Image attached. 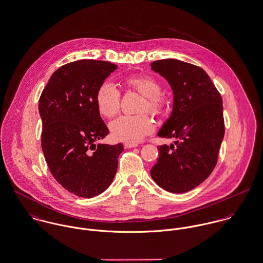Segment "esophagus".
<instances>
[{"mask_svg": "<svg viewBox=\"0 0 263 263\" xmlns=\"http://www.w3.org/2000/svg\"><path fill=\"white\" fill-rule=\"evenodd\" d=\"M124 146H125V148H133V147H136V146H137V144H136V143L126 142V143L124 144Z\"/></svg>", "mask_w": 263, "mask_h": 263, "instance_id": "obj_1", "label": "esophagus"}]
</instances>
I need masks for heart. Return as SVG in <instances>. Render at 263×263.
I'll use <instances>...</instances> for the list:
<instances>
[{
  "label": "heart",
  "instance_id": "b5f03b06",
  "mask_svg": "<svg viewBox=\"0 0 263 263\" xmlns=\"http://www.w3.org/2000/svg\"><path fill=\"white\" fill-rule=\"evenodd\" d=\"M125 85L144 97L140 110H148L159 116L164 112L168 101L161 93V84L157 78L147 74H133L124 79ZM96 104L102 116L112 118L120 110L121 92L110 82L104 81L96 93ZM155 125L148 114L126 115L110 124L112 136L120 141L136 143L154 131Z\"/></svg>",
  "mask_w": 263,
  "mask_h": 263
}]
</instances>
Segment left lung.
<instances>
[{
	"label": "left lung",
	"instance_id": "obj_1",
	"mask_svg": "<svg viewBox=\"0 0 263 263\" xmlns=\"http://www.w3.org/2000/svg\"><path fill=\"white\" fill-rule=\"evenodd\" d=\"M152 67L168 81L175 96L173 112L158 136L177 141L158 146L159 158L151 175L162 189L184 193L208 179L217 162L224 135L222 100L198 66L164 59Z\"/></svg>",
	"mask_w": 263,
	"mask_h": 263
}]
</instances>
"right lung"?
I'll use <instances>...</instances> for the list:
<instances>
[{
    "label": "right lung",
    "instance_id": "1",
    "mask_svg": "<svg viewBox=\"0 0 263 263\" xmlns=\"http://www.w3.org/2000/svg\"><path fill=\"white\" fill-rule=\"evenodd\" d=\"M117 65L79 60L51 76L40 98L42 148L48 166L69 192L83 198L103 193L118 167L123 144H95L108 133L96 104L99 86Z\"/></svg>",
    "mask_w": 263,
    "mask_h": 263
}]
</instances>
